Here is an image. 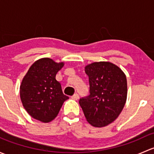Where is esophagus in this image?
<instances>
[{
    "instance_id": "34e87169",
    "label": "esophagus",
    "mask_w": 154,
    "mask_h": 154,
    "mask_svg": "<svg viewBox=\"0 0 154 154\" xmlns=\"http://www.w3.org/2000/svg\"><path fill=\"white\" fill-rule=\"evenodd\" d=\"M71 98L74 99V100H78V99H79L78 94H77V93H76V94H74V95H73L72 97H71Z\"/></svg>"
}]
</instances>
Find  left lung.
Here are the masks:
<instances>
[{"label": "left lung", "instance_id": "8db88e82", "mask_svg": "<svg viewBox=\"0 0 154 154\" xmlns=\"http://www.w3.org/2000/svg\"><path fill=\"white\" fill-rule=\"evenodd\" d=\"M90 94L79 100L87 122L102 127L114 122L125 106L127 96L126 75L109 62H95L85 67Z\"/></svg>", "mask_w": 154, "mask_h": 154}]
</instances>
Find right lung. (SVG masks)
<instances>
[{"label":"right lung","mask_w":154,"mask_h":154,"mask_svg":"<svg viewBox=\"0 0 154 154\" xmlns=\"http://www.w3.org/2000/svg\"><path fill=\"white\" fill-rule=\"evenodd\" d=\"M64 63L50 58L36 60L29 68L20 86V97L24 108L34 119L44 123L54 120L64 101L69 98L56 80Z\"/></svg>","instance_id":"1"}]
</instances>
